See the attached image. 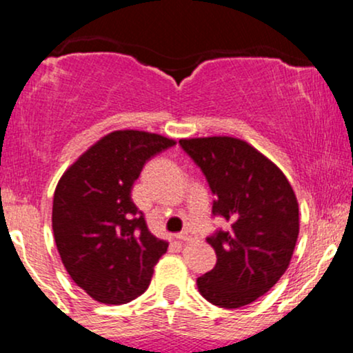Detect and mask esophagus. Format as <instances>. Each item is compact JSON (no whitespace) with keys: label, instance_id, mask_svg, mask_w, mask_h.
Masks as SVG:
<instances>
[{"label":"esophagus","instance_id":"esophagus-1","mask_svg":"<svg viewBox=\"0 0 353 353\" xmlns=\"http://www.w3.org/2000/svg\"><path fill=\"white\" fill-rule=\"evenodd\" d=\"M176 237L179 239V241H184V242H196V241H199V237H197L194 232H189V230H184V232L177 234Z\"/></svg>","mask_w":353,"mask_h":353}]
</instances>
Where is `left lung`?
I'll use <instances>...</instances> for the list:
<instances>
[{
    "mask_svg": "<svg viewBox=\"0 0 353 353\" xmlns=\"http://www.w3.org/2000/svg\"><path fill=\"white\" fill-rule=\"evenodd\" d=\"M216 196L214 216L229 222L205 241L217 262L197 279L205 301L239 309L269 292L292 259L299 204L281 169L245 141L229 136L181 139Z\"/></svg>",
    "mask_w": 353,
    "mask_h": 353,
    "instance_id": "1",
    "label": "left lung"
}]
</instances>
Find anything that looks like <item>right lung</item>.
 <instances>
[{
    "instance_id": "right-lung-1",
    "label": "right lung",
    "mask_w": 353,
    "mask_h": 353,
    "mask_svg": "<svg viewBox=\"0 0 353 353\" xmlns=\"http://www.w3.org/2000/svg\"><path fill=\"white\" fill-rule=\"evenodd\" d=\"M174 144L152 132H109L56 185V247L72 281L94 301L117 305L136 299L168 250V242L149 232L131 190L144 164Z\"/></svg>"
}]
</instances>
